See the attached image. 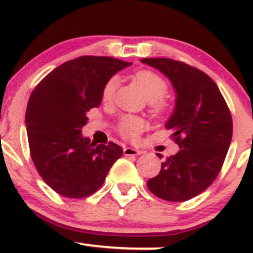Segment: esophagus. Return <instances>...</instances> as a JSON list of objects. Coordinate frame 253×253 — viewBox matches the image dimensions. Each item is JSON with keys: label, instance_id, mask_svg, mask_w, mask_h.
I'll list each match as a JSON object with an SVG mask.
<instances>
[{"label": "esophagus", "instance_id": "34e87169", "mask_svg": "<svg viewBox=\"0 0 253 253\" xmlns=\"http://www.w3.org/2000/svg\"><path fill=\"white\" fill-rule=\"evenodd\" d=\"M123 152H124V155H126V157H135V155L142 154L141 150L131 148V147H126V148H124Z\"/></svg>", "mask_w": 253, "mask_h": 253}]
</instances>
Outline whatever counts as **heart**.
I'll return each mask as SVG.
<instances>
[{"instance_id":"obj_1","label":"heart","mask_w":253,"mask_h":253,"mask_svg":"<svg viewBox=\"0 0 253 253\" xmlns=\"http://www.w3.org/2000/svg\"><path fill=\"white\" fill-rule=\"evenodd\" d=\"M134 79L147 100L150 101L154 111L160 112L166 109L167 101L164 95L167 90V84L161 76L152 70L141 69L134 74ZM118 82L117 76H111L105 82L103 90H101V98L104 101H110L113 98ZM144 126H146V123L143 119L134 117V116H124L118 123L119 132L127 138L137 137Z\"/></svg>"}]
</instances>
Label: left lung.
<instances>
[{"instance_id":"obj_1","label":"left lung","mask_w":253,"mask_h":253,"mask_svg":"<svg viewBox=\"0 0 253 253\" xmlns=\"http://www.w3.org/2000/svg\"><path fill=\"white\" fill-rule=\"evenodd\" d=\"M141 62L172 82L175 107L165 126L179 146L147 186L159 198L184 202L202 194L217 177L233 134L231 111L216 84L202 70L171 58Z\"/></svg>"}]
</instances>
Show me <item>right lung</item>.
Listing matches in <instances>:
<instances>
[{
    "label": "right lung",
    "instance_id": "1",
    "mask_svg": "<svg viewBox=\"0 0 253 253\" xmlns=\"http://www.w3.org/2000/svg\"><path fill=\"white\" fill-rule=\"evenodd\" d=\"M131 63L106 56H82L47 74L27 104L30 153L42 180L57 194L84 198L104 184L118 144H96L82 136L86 113L101 104L105 82Z\"/></svg>",
    "mask_w": 253,
    "mask_h": 253
}]
</instances>
